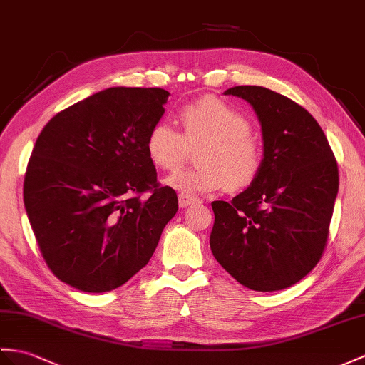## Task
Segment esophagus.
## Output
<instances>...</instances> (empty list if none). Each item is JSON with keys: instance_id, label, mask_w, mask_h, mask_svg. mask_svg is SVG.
Listing matches in <instances>:
<instances>
[{"instance_id": "34e87169", "label": "esophagus", "mask_w": 365, "mask_h": 365, "mask_svg": "<svg viewBox=\"0 0 365 365\" xmlns=\"http://www.w3.org/2000/svg\"><path fill=\"white\" fill-rule=\"evenodd\" d=\"M197 202V198H193V197H189V195H180V197H178V204H180V207L181 209H184V207H189V206H192V204H195Z\"/></svg>"}]
</instances>
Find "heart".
I'll return each instance as SVG.
<instances>
[{
	"label": "heart",
	"mask_w": 365,
	"mask_h": 365,
	"mask_svg": "<svg viewBox=\"0 0 365 365\" xmlns=\"http://www.w3.org/2000/svg\"><path fill=\"white\" fill-rule=\"evenodd\" d=\"M181 133L158 122L145 139V153L155 167L173 172L197 148V167L181 170L165 184L182 195L210 193L223 189L240 192L257 180L263 164L260 142L251 135L245 115L215 96L201 97L178 113Z\"/></svg>",
	"instance_id": "heart-1"
}]
</instances>
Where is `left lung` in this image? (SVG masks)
<instances>
[{"label": "left lung", "mask_w": 365, "mask_h": 365, "mask_svg": "<svg viewBox=\"0 0 365 365\" xmlns=\"http://www.w3.org/2000/svg\"><path fill=\"white\" fill-rule=\"evenodd\" d=\"M259 115L263 164L230 201H213L210 250L232 277L254 291L294 285L325 251L339 172L321 125L304 106L263 86H234Z\"/></svg>", "instance_id": "obj_1"}]
</instances>
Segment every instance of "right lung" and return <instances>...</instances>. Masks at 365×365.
Returning a JSON list of instances; mask_svg holds the SVG:
<instances>
[{
  "mask_svg": "<svg viewBox=\"0 0 365 365\" xmlns=\"http://www.w3.org/2000/svg\"><path fill=\"white\" fill-rule=\"evenodd\" d=\"M163 88H108L52 118L35 142L23 197L57 279L85 292L122 287L152 259L178 210L145 153Z\"/></svg>",
  "mask_w": 365,
  "mask_h": 365,
  "instance_id": "obj_1",
  "label": "right lung"
}]
</instances>
